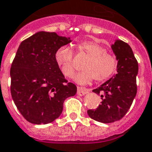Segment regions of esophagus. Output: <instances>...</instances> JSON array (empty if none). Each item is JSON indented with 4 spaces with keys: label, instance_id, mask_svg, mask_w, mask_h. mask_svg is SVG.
I'll use <instances>...</instances> for the list:
<instances>
[{
    "label": "esophagus",
    "instance_id": "34e87169",
    "mask_svg": "<svg viewBox=\"0 0 152 152\" xmlns=\"http://www.w3.org/2000/svg\"><path fill=\"white\" fill-rule=\"evenodd\" d=\"M89 93V89H84V88H80V87H78L77 88V94L80 96L85 95L86 94Z\"/></svg>",
    "mask_w": 152,
    "mask_h": 152
}]
</instances>
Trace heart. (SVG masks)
Listing matches in <instances>:
<instances>
[{"label": "heart", "mask_w": 152, "mask_h": 152, "mask_svg": "<svg viewBox=\"0 0 152 152\" xmlns=\"http://www.w3.org/2000/svg\"><path fill=\"white\" fill-rule=\"evenodd\" d=\"M78 53L89 57L83 66L81 72L74 76V80L80 85L89 84L94 79L102 82L112 77L117 69V58L107 52L104 47L96 41H82L77 45ZM54 60L63 76L71 78L75 72L73 65V51L68 45H62L54 53Z\"/></svg>", "instance_id": "1"}]
</instances>
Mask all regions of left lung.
Returning <instances> with one entry per match:
<instances>
[{
	"label": "left lung",
	"mask_w": 152,
	"mask_h": 152,
	"mask_svg": "<svg viewBox=\"0 0 152 152\" xmlns=\"http://www.w3.org/2000/svg\"><path fill=\"white\" fill-rule=\"evenodd\" d=\"M112 49L118 61L117 74L93 90L101 95L102 102L96 109L87 112L93 120L105 124L124 117L137 94L138 64L131 47L123 40H116Z\"/></svg>",
	"instance_id": "obj_1"
}]
</instances>
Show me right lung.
<instances>
[{"mask_svg":"<svg viewBox=\"0 0 152 152\" xmlns=\"http://www.w3.org/2000/svg\"><path fill=\"white\" fill-rule=\"evenodd\" d=\"M72 40L55 32L39 31L18 47L10 68L12 99L31 124H49L59 116L63 102L76 94L54 60L58 48Z\"/></svg>","mask_w":152,"mask_h":152,"instance_id":"obj_1","label":"right lung"}]
</instances>
